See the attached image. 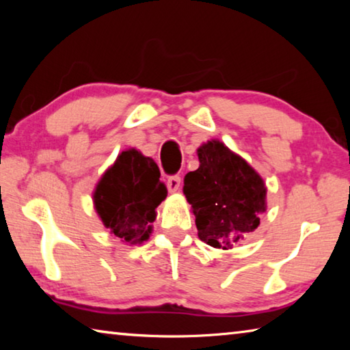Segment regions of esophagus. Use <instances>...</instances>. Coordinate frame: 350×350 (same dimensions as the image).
Here are the masks:
<instances>
[{"label":"esophagus","mask_w":350,"mask_h":350,"mask_svg":"<svg viewBox=\"0 0 350 350\" xmlns=\"http://www.w3.org/2000/svg\"><path fill=\"white\" fill-rule=\"evenodd\" d=\"M179 188H180V176H177V174L170 176L168 177V189H170V191L174 193Z\"/></svg>","instance_id":"34e87169"}]
</instances>
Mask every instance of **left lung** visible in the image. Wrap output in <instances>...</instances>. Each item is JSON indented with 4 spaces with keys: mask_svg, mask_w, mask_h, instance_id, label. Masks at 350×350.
I'll return each mask as SVG.
<instances>
[{
    "mask_svg": "<svg viewBox=\"0 0 350 350\" xmlns=\"http://www.w3.org/2000/svg\"><path fill=\"white\" fill-rule=\"evenodd\" d=\"M199 168L183 179V193L200 241L215 248H232L258 228L265 211V185L244 159L219 140L198 150Z\"/></svg>",
    "mask_w": 350,
    "mask_h": 350,
    "instance_id": "8db88e82",
    "label": "left lung"
}]
</instances>
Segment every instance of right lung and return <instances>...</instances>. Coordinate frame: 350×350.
<instances>
[{
  "label": "right lung",
  "mask_w": 350,
  "mask_h": 350,
  "mask_svg": "<svg viewBox=\"0 0 350 350\" xmlns=\"http://www.w3.org/2000/svg\"><path fill=\"white\" fill-rule=\"evenodd\" d=\"M161 171L137 150L123 151L106 171L94 193V205L103 225L128 244L150 238L156 208L167 198Z\"/></svg>",
  "instance_id": "right-lung-1"
}]
</instances>
